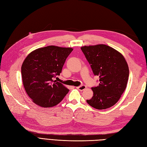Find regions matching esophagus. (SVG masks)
Instances as JSON below:
<instances>
[{
	"instance_id": "obj_1",
	"label": "esophagus",
	"mask_w": 147,
	"mask_h": 147,
	"mask_svg": "<svg viewBox=\"0 0 147 147\" xmlns=\"http://www.w3.org/2000/svg\"><path fill=\"white\" fill-rule=\"evenodd\" d=\"M77 88L80 91H83V90H84L86 88V86L85 85H82V86H80L77 87Z\"/></svg>"
}]
</instances>
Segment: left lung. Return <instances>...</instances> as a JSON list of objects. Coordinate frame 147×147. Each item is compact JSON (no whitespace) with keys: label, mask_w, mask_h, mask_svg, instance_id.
Listing matches in <instances>:
<instances>
[{"label":"left lung","mask_w":147,"mask_h":147,"mask_svg":"<svg viewBox=\"0 0 147 147\" xmlns=\"http://www.w3.org/2000/svg\"><path fill=\"white\" fill-rule=\"evenodd\" d=\"M92 72L99 77V84L91 88L93 96L87 103L96 109L111 107L125 90L129 67L124 57L113 48L105 45L81 48Z\"/></svg>","instance_id":"obj_1"}]
</instances>
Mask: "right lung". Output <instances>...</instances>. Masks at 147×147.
I'll return each mask as SVG.
<instances>
[{"mask_svg": "<svg viewBox=\"0 0 147 147\" xmlns=\"http://www.w3.org/2000/svg\"><path fill=\"white\" fill-rule=\"evenodd\" d=\"M73 49L48 46L31 52L21 67L23 85L35 104L51 107L58 104L69 90L55 78L60 75Z\"/></svg>", "mask_w": 147, "mask_h": 147, "instance_id": "right-lung-1", "label": "right lung"}]
</instances>
